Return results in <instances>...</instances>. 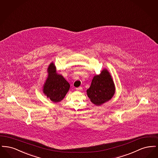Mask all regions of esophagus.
<instances>
[{
	"instance_id": "esophagus-1",
	"label": "esophagus",
	"mask_w": 158,
	"mask_h": 158,
	"mask_svg": "<svg viewBox=\"0 0 158 158\" xmlns=\"http://www.w3.org/2000/svg\"><path fill=\"white\" fill-rule=\"evenodd\" d=\"M76 90H79V91H82L83 90V88L82 87H79L76 88Z\"/></svg>"
}]
</instances>
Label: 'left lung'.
I'll return each mask as SVG.
<instances>
[{
	"mask_svg": "<svg viewBox=\"0 0 158 158\" xmlns=\"http://www.w3.org/2000/svg\"><path fill=\"white\" fill-rule=\"evenodd\" d=\"M115 92V84L110 73L106 69L98 75L94 76L90 86L86 90L90 101L99 106L113 98Z\"/></svg>",
	"mask_w": 158,
	"mask_h": 158,
	"instance_id": "left-lung-1",
	"label": "left lung"
}]
</instances>
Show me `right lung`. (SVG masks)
Segmentation results:
<instances>
[{
	"mask_svg": "<svg viewBox=\"0 0 158 158\" xmlns=\"http://www.w3.org/2000/svg\"><path fill=\"white\" fill-rule=\"evenodd\" d=\"M47 79L43 86V92L54 103L59 102L68 93L70 84L63 76L57 73L53 62L47 68Z\"/></svg>",
	"mask_w": 158,
	"mask_h": 158,
	"instance_id": "add662e5",
	"label": "right lung"
}]
</instances>
